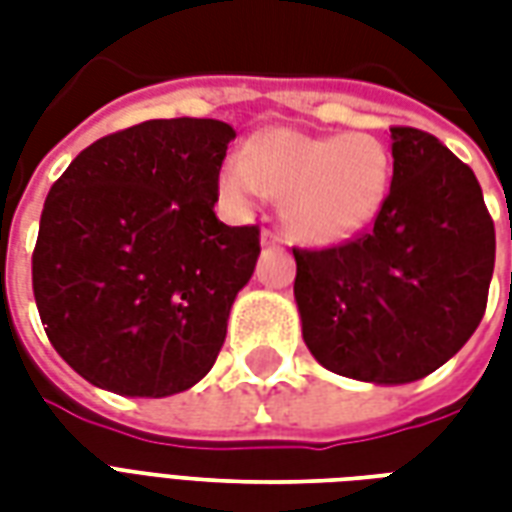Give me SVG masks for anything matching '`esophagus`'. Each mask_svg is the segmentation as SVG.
Masks as SVG:
<instances>
[{"label": "esophagus", "mask_w": 512, "mask_h": 512, "mask_svg": "<svg viewBox=\"0 0 512 512\" xmlns=\"http://www.w3.org/2000/svg\"><path fill=\"white\" fill-rule=\"evenodd\" d=\"M260 241H263V246H268V249H279V246L285 244V238H282V233H277V230H271V227H266V230H263V235H260Z\"/></svg>", "instance_id": "1"}]
</instances>
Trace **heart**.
<instances>
[{
    "instance_id": "obj_1",
    "label": "heart",
    "mask_w": 512,
    "mask_h": 512,
    "mask_svg": "<svg viewBox=\"0 0 512 512\" xmlns=\"http://www.w3.org/2000/svg\"><path fill=\"white\" fill-rule=\"evenodd\" d=\"M389 178L392 158L373 134L310 136L271 128L224 161L219 189L241 205L263 191L282 197L290 233L310 244H337L376 219Z\"/></svg>"
}]
</instances>
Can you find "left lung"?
I'll list each match as a JSON object with an SVG mask.
<instances>
[{
    "label": "left lung",
    "instance_id": "left-lung-1",
    "mask_svg": "<svg viewBox=\"0 0 512 512\" xmlns=\"http://www.w3.org/2000/svg\"><path fill=\"white\" fill-rule=\"evenodd\" d=\"M392 183L370 227L299 249L310 354L337 376L408 384L463 348L485 315L496 233L469 164L428 131L392 126Z\"/></svg>",
    "mask_w": 512,
    "mask_h": 512
}]
</instances>
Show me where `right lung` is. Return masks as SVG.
Instances as JSON below:
<instances>
[{
  "label": "right lung",
  "mask_w": 512,
  "mask_h": 512,
  "mask_svg": "<svg viewBox=\"0 0 512 512\" xmlns=\"http://www.w3.org/2000/svg\"><path fill=\"white\" fill-rule=\"evenodd\" d=\"M222 120H145L101 136L54 180L32 290L54 351L90 384L164 397L200 381L257 255L260 227L219 222Z\"/></svg>",
  "instance_id": "1"
}]
</instances>
